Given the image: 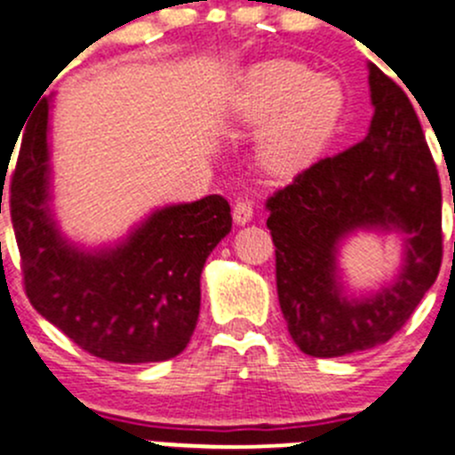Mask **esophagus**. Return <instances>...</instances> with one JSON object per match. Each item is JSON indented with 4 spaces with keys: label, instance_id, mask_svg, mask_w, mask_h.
Listing matches in <instances>:
<instances>
[{
    "label": "esophagus",
    "instance_id": "1",
    "mask_svg": "<svg viewBox=\"0 0 455 455\" xmlns=\"http://www.w3.org/2000/svg\"><path fill=\"white\" fill-rule=\"evenodd\" d=\"M253 218V206L251 202H237L235 206H233V222L240 224V227H244V224L251 222Z\"/></svg>",
    "mask_w": 455,
    "mask_h": 455
}]
</instances>
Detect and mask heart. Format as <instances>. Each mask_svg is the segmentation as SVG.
<instances>
[{"instance_id": "b5f03b06", "label": "heart", "mask_w": 455, "mask_h": 455, "mask_svg": "<svg viewBox=\"0 0 455 455\" xmlns=\"http://www.w3.org/2000/svg\"><path fill=\"white\" fill-rule=\"evenodd\" d=\"M342 113L345 92L338 81L285 59L251 65L231 97L233 122L263 129L258 154L274 174H297L313 165L333 140Z\"/></svg>"}]
</instances>
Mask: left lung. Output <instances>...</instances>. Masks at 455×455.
<instances>
[{"instance_id":"1","label":"left lung","mask_w":455,"mask_h":455,"mask_svg":"<svg viewBox=\"0 0 455 455\" xmlns=\"http://www.w3.org/2000/svg\"><path fill=\"white\" fill-rule=\"evenodd\" d=\"M365 140L322 158L267 199L278 304L294 345L315 358L379 347L406 324L442 263V190L419 117L374 63ZM358 230L395 232L404 253L379 291L348 294L339 247Z\"/></svg>"}]
</instances>
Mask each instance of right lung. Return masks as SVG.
Returning a JSON list of instances; mask_svg holds the SVG:
<instances>
[{
	"label": "right lung",
	"mask_w": 455,
	"mask_h": 455,
	"mask_svg": "<svg viewBox=\"0 0 455 455\" xmlns=\"http://www.w3.org/2000/svg\"><path fill=\"white\" fill-rule=\"evenodd\" d=\"M52 106L54 97H44L24 124L11 179V220L28 301L97 358L124 365L174 358L197 326L199 278L231 231V206L208 195L151 211L113 244L72 243L52 208ZM4 181L6 174L2 195Z\"/></svg>",
	"instance_id": "obj_1"
}]
</instances>
